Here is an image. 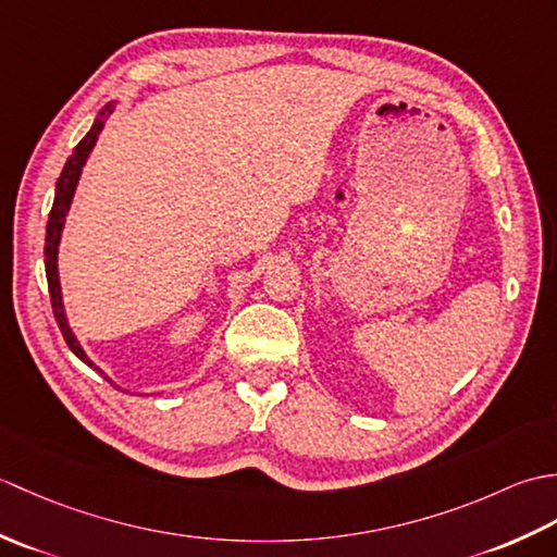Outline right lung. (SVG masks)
<instances>
[{
  "mask_svg": "<svg viewBox=\"0 0 557 557\" xmlns=\"http://www.w3.org/2000/svg\"><path fill=\"white\" fill-rule=\"evenodd\" d=\"M116 102H120V100H110L98 112L96 122H92V126H90V132L81 138V144L74 148V152H71V158L66 160L62 174H59L57 188H54V203H52V210H50V222H47V236H45V275H47V287H50V299H52V311H54V318H57V325H59V330H62L69 349L74 351L83 363H88L90 369L100 371V375H104V377H108V373H104L100 366H96L88 359L86 349L81 347L78 337L74 335V330H71V325H69L66 309H64V297H62V282H59L57 256H59V242H62V232H64L69 208H71V203H74V194H76V186H78V180H81V172H83V168H86L90 152L98 144V136L104 128V122H108V116L114 112ZM108 381H110V377H108Z\"/></svg>",
  "mask_w": 557,
  "mask_h": 557,
  "instance_id": "obj_1",
  "label": "right lung"
}]
</instances>
